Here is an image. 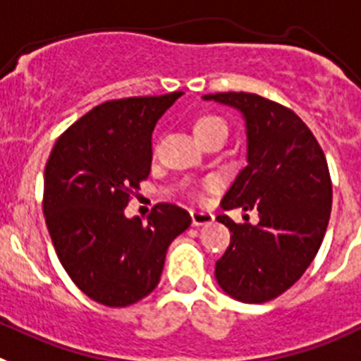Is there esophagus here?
<instances>
[{
	"instance_id": "1",
	"label": "esophagus",
	"mask_w": 361,
	"mask_h": 361,
	"mask_svg": "<svg viewBox=\"0 0 361 361\" xmlns=\"http://www.w3.org/2000/svg\"><path fill=\"white\" fill-rule=\"evenodd\" d=\"M190 216H192L194 227H200V225H207L214 221V214L209 211H192L190 212Z\"/></svg>"
}]
</instances>
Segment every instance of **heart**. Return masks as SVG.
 <instances>
[{
	"label": "heart",
	"instance_id": "heart-1",
	"mask_svg": "<svg viewBox=\"0 0 361 361\" xmlns=\"http://www.w3.org/2000/svg\"><path fill=\"white\" fill-rule=\"evenodd\" d=\"M216 127L227 128V125H225V121L221 120V118H218V116L203 114V116H200L198 120L194 121V134H196V137H200V136H203V134L209 133V130H212V128H216Z\"/></svg>",
	"mask_w": 361,
	"mask_h": 361
}]
</instances>
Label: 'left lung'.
Returning <instances> with one entry per match:
<instances>
[{"label": "left lung", "instance_id": "8db88e82", "mask_svg": "<svg viewBox=\"0 0 361 361\" xmlns=\"http://www.w3.org/2000/svg\"><path fill=\"white\" fill-rule=\"evenodd\" d=\"M203 99L236 109L245 123L247 167L221 205L259 212L256 225L216 218L231 231L216 281L238 302H269L302 278L322 245L332 205L327 159L309 127L280 103L249 92Z\"/></svg>", "mask_w": 361, "mask_h": 361}]
</instances>
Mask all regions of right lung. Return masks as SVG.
<instances>
[{"instance_id": "right-lung-1", "label": "right lung", "mask_w": 361, "mask_h": 361, "mask_svg": "<svg viewBox=\"0 0 361 361\" xmlns=\"http://www.w3.org/2000/svg\"><path fill=\"white\" fill-rule=\"evenodd\" d=\"M183 92L106 102L68 127L45 167L43 214L58 258L90 300L127 307L159 283L190 214L158 203L143 224L125 207L152 161V130Z\"/></svg>"}]
</instances>
